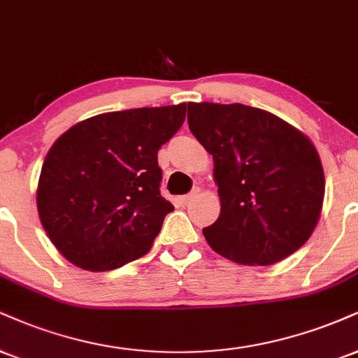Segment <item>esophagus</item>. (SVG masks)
Masks as SVG:
<instances>
[{
  "instance_id": "1",
  "label": "esophagus",
  "mask_w": 358,
  "mask_h": 358,
  "mask_svg": "<svg viewBox=\"0 0 358 358\" xmlns=\"http://www.w3.org/2000/svg\"><path fill=\"white\" fill-rule=\"evenodd\" d=\"M196 195V192H193V193H188V195H183V196H180L178 200H180V203L182 205H188L190 203V201L193 200V196Z\"/></svg>"
}]
</instances>
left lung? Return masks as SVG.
I'll return each mask as SVG.
<instances>
[{
	"label": "left lung",
	"mask_w": 358,
	"mask_h": 358,
	"mask_svg": "<svg viewBox=\"0 0 358 358\" xmlns=\"http://www.w3.org/2000/svg\"><path fill=\"white\" fill-rule=\"evenodd\" d=\"M188 127L213 157L220 215L206 243L240 265H273L312 236L325 175L312 140L270 111L188 103Z\"/></svg>",
	"instance_id": "left-lung-1"
}]
</instances>
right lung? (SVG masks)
Instances as JSON below:
<instances>
[{
  "label": "right lung",
  "mask_w": 358,
  "mask_h": 358,
  "mask_svg": "<svg viewBox=\"0 0 358 358\" xmlns=\"http://www.w3.org/2000/svg\"><path fill=\"white\" fill-rule=\"evenodd\" d=\"M187 103L101 113L73 124L43 162L40 222L62 255L90 272L143 257L173 205L160 195L158 150Z\"/></svg>",
  "instance_id": "1"
}]
</instances>
